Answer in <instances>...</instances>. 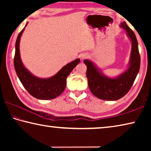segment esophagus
Instances as JSON below:
<instances>
[{
    "mask_svg": "<svg viewBox=\"0 0 151 151\" xmlns=\"http://www.w3.org/2000/svg\"><path fill=\"white\" fill-rule=\"evenodd\" d=\"M88 55H87V54H83V55H81L82 60L85 59V58H88Z\"/></svg>",
    "mask_w": 151,
    "mask_h": 151,
    "instance_id": "34e87169",
    "label": "esophagus"
}]
</instances>
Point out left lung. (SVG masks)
I'll list each match as a JSON object with an SVG mask.
<instances>
[{"instance_id": "obj_1", "label": "left lung", "mask_w": 151, "mask_h": 151, "mask_svg": "<svg viewBox=\"0 0 151 151\" xmlns=\"http://www.w3.org/2000/svg\"><path fill=\"white\" fill-rule=\"evenodd\" d=\"M120 27L126 30L132 42L129 66L126 71L116 78H109L91 60H84L87 67L86 77L88 87L94 96L102 100L116 101L124 96L132 87L139 71L140 57L136 36L125 22H122Z\"/></svg>"}]
</instances>
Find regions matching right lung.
<instances>
[{
	"label": "right lung",
	"instance_id": "right-lung-1",
	"mask_svg": "<svg viewBox=\"0 0 151 151\" xmlns=\"http://www.w3.org/2000/svg\"><path fill=\"white\" fill-rule=\"evenodd\" d=\"M27 25V23L26 26ZM24 30V28L18 35L15 45L14 66L18 77L30 95L42 100L55 99L59 96L65 90L66 85V78L80 62V59L77 58L68 63L52 77L48 78L37 77L24 67L20 58L19 44L20 37Z\"/></svg>",
	"mask_w": 151,
	"mask_h": 151
}]
</instances>
